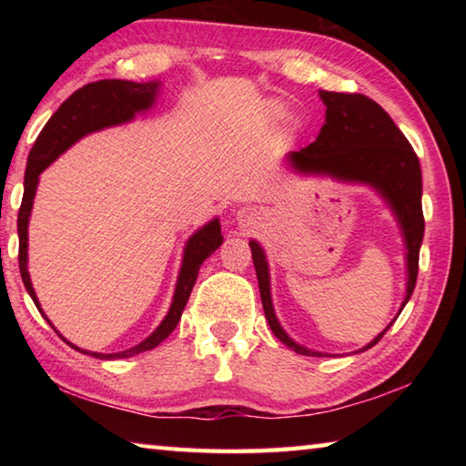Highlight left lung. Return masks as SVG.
I'll return each instance as SVG.
<instances>
[{
  "label": "left lung",
  "instance_id": "1",
  "mask_svg": "<svg viewBox=\"0 0 466 466\" xmlns=\"http://www.w3.org/2000/svg\"><path fill=\"white\" fill-rule=\"evenodd\" d=\"M319 96L327 106L325 125L320 127L319 137L309 147L289 152L288 162L298 175L330 177L335 180H343V183L366 185L374 188L386 201L392 216L397 218L407 248V291L403 304H400V310H403L415 289L417 269H420V248L425 230L420 160H417L411 144L394 125L389 113L372 98L364 96V94H341L327 90H320ZM248 247L257 269L265 319L269 322L273 335L281 343H286L289 350L302 353V356H329V353L314 351L296 343L283 330L273 310L271 278L265 250L257 240H250ZM390 325L356 353L374 347L386 330L390 329Z\"/></svg>",
  "mask_w": 466,
  "mask_h": 466
}]
</instances>
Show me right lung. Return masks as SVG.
Masks as SVG:
<instances>
[{
	"instance_id": "obj_1",
	"label": "right lung",
	"mask_w": 466,
	"mask_h": 466,
	"mask_svg": "<svg viewBox=\"0 0 466 466\" xmlns=\"http://www.w3.org/2000/svg\"><path fill=\"white\" fill-rule=\"evenodd\" d=\"M157 90H160V82L137 84V82H127V80H100V82H92L88 86H84V88L74 92L72 96H69L57 108V113H55L49 119V123L45 125L41 136L36 137L33 149H30L26 175H25V197H22V205L18 211V238H20L18 265H20V275H22V281H25V288L45 319L46 314L43 312L41 304H38L33 281H30V275H28V222H30V211H33L36 187H38V177H41V172L49 167V164L57 160L67 147H72L77 139L88 136V133L100 131L105 127H113V125L129 123L133 116L141 113V110H147L156 102ZM222 242H224L222 226H219L218 218H214L211 222L199 228V230L187 240L170 310L160 325L156 327L154 333L147 339H144L139 345L119 353H96V351L80 350V347L69 343L67 339L66 341L72 345L74 350L82 353H90L92 358H98V360H121V358L137 356L141 351L154 350V347L160 345L164 339L177 329L180 314H183L187 299L191 296V289L197 281V275H199V267L203 265L205 258L214 255Z\"/></svg>"
}]
</instances>
